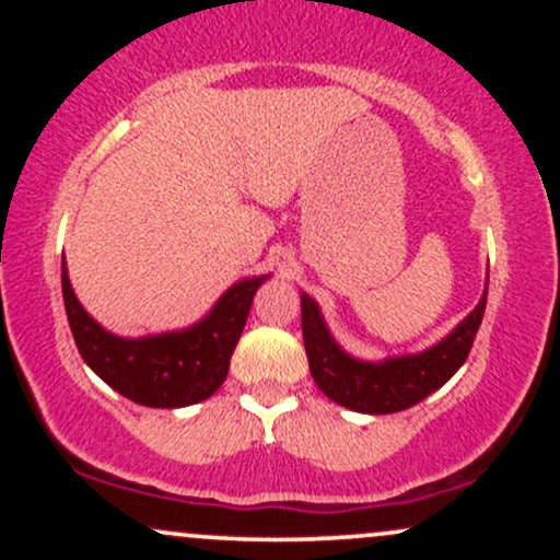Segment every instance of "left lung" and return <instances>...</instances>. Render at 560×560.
Returning <instances> with one entry per match:
<instances>
[{
    "label": "left lung",
    "instance_id": "obj_1",
    "mask_svg": "<svg viewBox=\"0 0 560 560\" xmlns=\"http://www.w3.org/2000/svg\"><path fill=\"white\" fill-rule=\"evenodd\" d=\"M485 305L487 294L460 320L458 329L421 355L363 363L339 350L320 318L318 305L302 294V339H305L307 365L326 397L358 413H397L413 408L466 363L485 316Z\"/></svg>",
    "mask_w": 560,
    "mask_h": 560
}]
</instances>
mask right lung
Listing matches in <instances>:
<instances>
[{
    "mask_svg": "<svg viewBox=\"0 0 560 560\" xmlns=\"http://www.w3.org/2000/svg\"><path fill=\"white\" fill-rule=\"evenodd\" d=\"M260 284L262 279L234 284L208 318L186 331L120 339L83 311L62 260V300L81 358L115 392L147 408H184L221 387Z\"/></svg>",
    "mask_w": 560,
    "mask_h": 560,
    "instance_id": "1",
    "label": "right lung"
}]
</instances>
